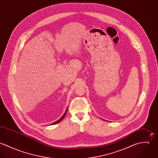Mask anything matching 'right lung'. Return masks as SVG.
Segmentation results:
<instances>
[{
    "instance_id": "1",
    "label": "right lung",
    "mask_w": 158,
    "mask_h": 158,
    "mask_svg": "<svg viewBox=\"0 0 158 158\" xmlns=\"http://www.w3.org/2000/svg\"><path fill=\"white\" fill-rule=\"evenodd\" d=\"M67 111H68V109L66 110V112H65V113L63 114V115L59 119V120H58L57 121H56V122H55L54 123H53L52 125H54V124H56V123H59V122H60L63 118H64V117H65V115H66V113H67Z\"/></svg>"
}]
</instances>
